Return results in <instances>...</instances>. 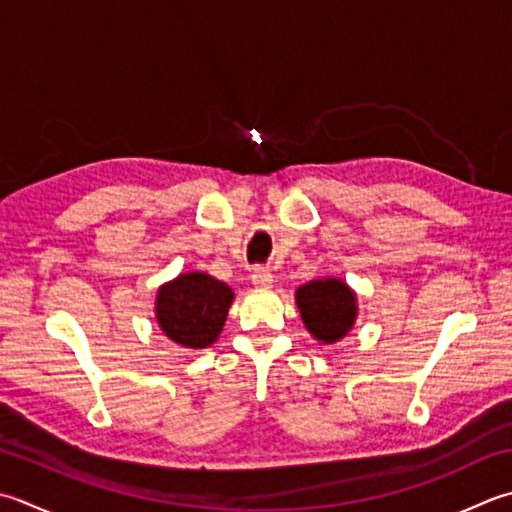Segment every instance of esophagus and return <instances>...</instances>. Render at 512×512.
<instances>
[{"mask_svg": "<svg viewBox=\"0 0 512 512\" xmlns=\"http://www.w3.org/2000/svg\"><path fill=\"white\" fill-rule=\"evenodd\" d=\"M250 279H253V284L257 288H270V286H273V273H270L268 268H262V266L253 268V275H250Z\"/></svg>", "mask_w": 512, "mask_h": 512, "instance_id": "esophagus-1", "label": "esophagus"}]
</instances>
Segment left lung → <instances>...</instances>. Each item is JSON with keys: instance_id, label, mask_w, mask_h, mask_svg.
Returning <instances> with one entry per match:
<instances>
[{"instance_id": "1", "label": "left lung", "mask_w": 512, "mask_h": 512, "mask_svg": "<svg viewBox=\"0 0 512 512\" xmlns=\"http://www.w3.org/2000/svg\"><path fill=\"white\" fill-rule=\"evenodd\" d=\"M295 304L319 344H337L357 322V293L339 277L310 279L295 290Z\"/></svg>"}]
</instances>
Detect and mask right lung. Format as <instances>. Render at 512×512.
<instances>
[{
  "instance_id": "obj_1",
  "label": "right lung",
  "mask_w": 512,
  "mask_h": 512,
  "mask_svg": "<svg viewBox=\"0 0 512 512\" xmlns=\"http://www.w3.org/2000/svg\"><path fill=\"white\" fill-rule=\"evenodd\" d=\"M233 299L228 284L202 270H190L157 288V326L179 346L208 348L224 330Z\"/></svg>"
}]
</instances>
